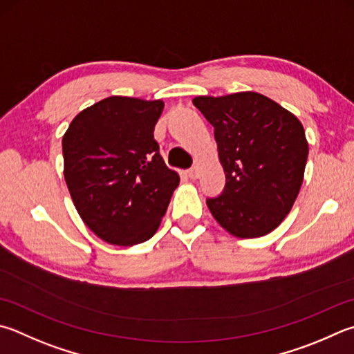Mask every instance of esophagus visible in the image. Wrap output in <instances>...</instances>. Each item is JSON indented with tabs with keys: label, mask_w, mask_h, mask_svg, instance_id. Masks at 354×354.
Wrapping results in <instances>:
<instances>
[{
	"label": "esophagus",
	"mask_w": 354,
	"mask_h": 354,
	"mask_svg": "<svg viewBox=\"0 0 354 354\" xmlns=\"http://www.w3.org/2000/svg\"><path fill=\"white\" fill-rule=\"evenodd\" d=\"M187 176L190 179H198L199 178V169H198V167H192L190 170H187Z\"/></svg>",
	"instance_id": "obj_1"
}]
</instances>
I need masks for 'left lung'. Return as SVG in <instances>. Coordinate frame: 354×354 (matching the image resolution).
I'll list each match as a JSON object with an SVG mask.
<instances>
[{"label": "left lung", "instance_id": "8db88e82", "mask_svg": "<svg viewBox=\"0 0 354 354\" xmlns=\"http://www.w3.org/2000/svg\"><path fill=\"white\" fill-rule=\"evenodd\" d=\"M194 105L214 127L226 173L221 195L205 199L212 215L239 239L272 232L304 183L308 142L300 120L254 91L199 95Z\"/></svg>", "mask_w": 354, "mask_h": 354}]
</instances>
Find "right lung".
<instances>
[{"label":"right lung","instance_id":"obj_1","mask_svg":"<svg viewBox=\"0 0 354 354\" xmlns=\"http://www.w3.org/2000/svg\"><path fill=\"white\" fill-rule=\"evenodd\" d=\"M162 100L111 95L79 113L63 136L65 181L83 223L133 246L159 227L179 176L153 136Z\"/></svg>","mask_w":354,"mask_h":354}]
</instances>
